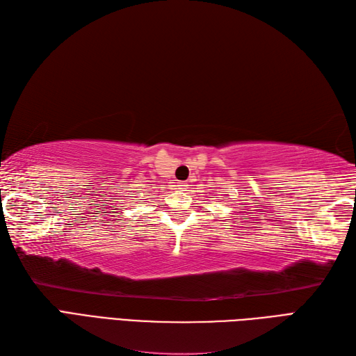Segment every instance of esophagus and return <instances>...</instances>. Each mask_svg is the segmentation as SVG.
Masks as SVG:
<instances>
[{
    "label": "esophagus",
    "mask_w": 356,
    "mask_h": 356,
    "mask_svg": "<svg viewBox=\"0 0 356 356\" xmlns=\"http://www.w3.org/2000/svg\"><path fill=\"white\" fill-rule=\"evenodd\" d=\"M187 187H188L187 182H179V184H178V188H179L181 191H184Z\"/></svg>",
    "instance_id": "obj_1"
}]
</instances>
